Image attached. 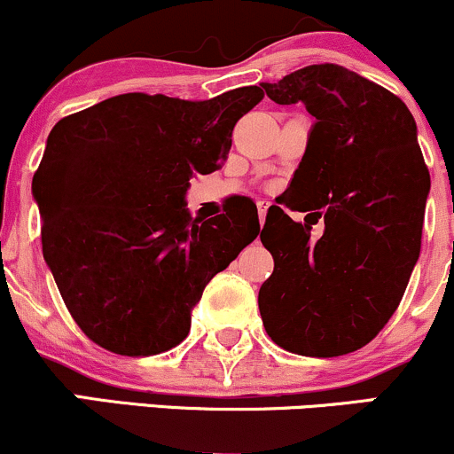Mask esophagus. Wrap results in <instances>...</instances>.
Returning a JSON list of instances; mask_svg holds the SVG:
<instances>
[{
	"mask_svg": "<svg viewBox=\"0 0 454 454\" xmlns=\"http://www.w3.org/2000/svg\"><path fill=\"white\" fill-rule=\"evenodd\" d=\"M256 205H258V217H260V223H264V220H267V211H269L270 202H269V200H258Z\"/></svg>",
	"mask_w": 454,
	"mask_h": 454,
	"instance_id": "34e87169",
	"label": "esophagus"
}]
</instances>
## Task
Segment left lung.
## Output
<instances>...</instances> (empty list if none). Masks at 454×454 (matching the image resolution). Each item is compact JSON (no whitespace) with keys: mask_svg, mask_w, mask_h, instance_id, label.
<instances>
[{"mask_svg":"<svg viewBox=\"0 0 454 454\" xmlns=\"http://www.w3.org/2000/svg\"><path fill=\"white\" fill-rule=\"evenodd\" d=\"M278 104L316 117L288 192L325 215V232L267 213L260 241L275 260L258 307L269 337L303 356L369 343L397 309L420 254L431 179L403 102L343 66H307L262 82ZM290 207V205H288Z\"/></svg>","mask_w":454,"mask_h":454,"instance_id":"8db88e82","label":"left lung"}]
</instances>
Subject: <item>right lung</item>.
I'll list each match as a JSON object with an SVG mask.
<instances>
[{"mask_svg": "<svg viewBox=\"0 0 454 454\" xmlns=\"http://www.w3.org/2000/svg\"><path fill=\"white\" fill-rule=\"evenodd\" d=\"M239 87L192 102L123 93L57 121L34 175L43 254L81 331L123 356L175 348L202 290L260 232L256 205L209 222L190 179L222 168L232 129L262 100Z\"/></svg>", "mask_w": 454, "mask_h": 454, "instance_id": "1", "label": "right lung"}]
</instances>
